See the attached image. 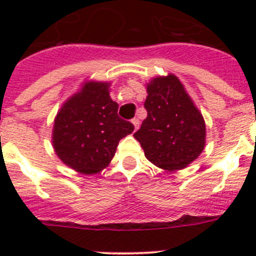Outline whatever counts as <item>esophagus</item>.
Here are the masks:
<instances>
[{
    "mask_svg": "<svg viewBox=\"0 0 256 256\" xmlns=\"http://www.w3.org/2000/svg\"><path fill=\"white\" fill-rule=\"evenodd\" d=\"M132 124H133V126H134V130H138L140 120H138V119H137V118H134V119H132Z\"/></svg>",
    "mask_w": 256,
    "mask_h": 256,
    "instance_id": "obj_1",
    "label": "esophagus"
}]
</instances>
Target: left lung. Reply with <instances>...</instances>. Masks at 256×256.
<instances>
[{"mask_svg":"<svg viewBox=\"0 0 256 256\" xmlns=\"http://www.w3.org/2000/svg\"><path fill=\"white\" fill-rule=\"evenodd\" d=\"M148 116L134 133L148 162L168 172L186 168L198 159L206 142V126L186 88L174 74L154 76L146 83Z\"/></svg>","mask_w":256,"mask_h":256,"instance_id":"1","label":"left lung"}]
</instances>
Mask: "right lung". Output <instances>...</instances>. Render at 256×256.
<instances>
[{
    "mask_svg": "<svg viewBox=\"0 0 256 256\" xmlns=\"http://www.w3.org/2000/svg\"><path fill=\"white\" fill-rule=\"evenodd\" d=\"M110 82L86 80L56 114L52 146L58 159L84 176L100 173L112 160L116 146L134 130L118 116Z\"/></svg>",
    "mask_w": 256,
    "mask_h": 256,
    "instance_id": "right-lung-1",
    "label": "right lung"
}]
</instances>
